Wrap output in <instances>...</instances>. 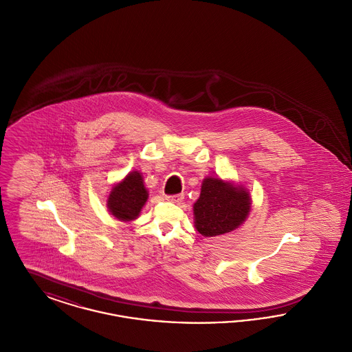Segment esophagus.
<instances>
[{"instance_id":"1","label":"esophagus","mask_w":352,"mask_h":352,"mask_svg":"<svg viewBox=\"0 0 352 352\" xmlns=\"http://www.w3.org/2000/svg\"><path fill=\"white\" fill-rule=\"evenodd\" d=\"M184 194H177V195H168V197H166V201L179 204L181 201H184Z\"/></svg>"}]
</instances>
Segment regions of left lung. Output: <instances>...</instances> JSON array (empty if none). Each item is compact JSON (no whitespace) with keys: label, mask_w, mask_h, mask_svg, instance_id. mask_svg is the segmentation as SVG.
<instances>
[{"label":"left lung","mask_w":352,"mask_h":352,"mask_svg":"<svg viewBox=\"0 0 352 352\" xmlns=\"http://www.w3.org/2000/svg\"><path fill=\"white\" fill-rule=\"evenodd\" d=\"M252 198L243 184L206 177L201 195L194 203V227L204 237L232 232L251 212Z\"/></svg>","instance_id":"left-lung-1"}]
</instances>
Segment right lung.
Masks as SVG:
<instances>
[{"mask_svg": "<svg viewBox=\"0 0 352 352\" xmlns=\"http://www.w3.org/2000/svg\"><path fill=\"white\" fill-rule=\"evenodd\" d=\"M149 198L142 174L133 170L120 182L113 184L107 198V208L112 217L121 221H133L140 217Z\"/></svg>", "mask_w": 352, "mask_h": 352, "instance_id": "add662e5", "label": "right lung"}]
</instances>
